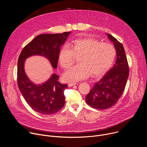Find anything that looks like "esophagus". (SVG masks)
I'll use <instances>...</instances> for the list:
<instances>
[{"mask_svg":"<svg viewBox=\"0 0 147 147\" xmlns=\"http://www.w3.org/2000/svg\"><path fill=\"white\" fill-rule=\"evenodd\" d=\"M76 84V82H69V83L68 84V86H69V87H72V86H75Z\"/></svg>","mask_w":147,"mask_h":147,"instance_id":"esophagus-1","label":"esophagus"}]
</instances>
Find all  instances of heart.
<instances>
[{
	"label": "heart",
	"mask_w": 147,
	"mask_h": 147,
	"mask_svg": "<svg viewBox=\"0 0 147 147\" xmlns=\"http://www.w3.org/2000/svg\"><path fill=\"white\" fill-rule=\"evenodd\" d=\"M116 56L114 46L92 38H84L63 46L58 53V61L64 69L69 68L78 57V64L63 74L67 82H76L90 74L93 77L103 75L113 65Z\"/></svg>",
	"instance_id": "heart-1"
}]
</instances>
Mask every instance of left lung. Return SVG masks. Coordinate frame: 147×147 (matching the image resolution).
<instances>
[{
    "label": "left lung",
    "mask_w": 147,
    "mask_h": 147,
    "mask_svg": "<svg viewBox=\"0 0 147 147\" xmlns=\"http://www.w3.org/2000/svg\"><path fill=\"white\" fill-rule=\"evenodd\" d=\"M116 51L115 64L96 82L86 97L88 105L94 109L105 110L117 103L124 90L129 77V68L122 44L113 36L107 34Z\"/></svg>",
    "instance_id": "obj_1"
}]
</instances>
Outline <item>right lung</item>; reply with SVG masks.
Listing matches in <instances>:
<instances>
[{"label":"right lung","instance_id":"1","mask_svg":"<svg viewBox=\"0 0 147 147\" xmlns=\"http://www.w3.org/2000/svg\"><path fill=\"white\" fill-rule=\"evenodd\" d=\"M71 32L61 34H44L36 36L21 52L17 65V84L18 88L28 105L36 112L49 115L59 111L64 107V91L67 84L58 81L59 76L52 74L42 84H36L27 76L24 64L26 60L32 56L47 58L53 69L57 68L58 53Z\"/></svg>","mask_w":147,"mask_h":147}]
</instances>
